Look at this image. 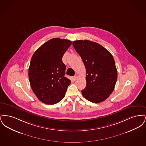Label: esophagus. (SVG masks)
<instances>
[{
    "instance_id": "34e87169",
    "label": "esophagus",
    "mask_w": 146,
    "mask_h": 146,
    "mask_svg": "<svg viewBox=\"0 0 146 146\" xmlns=\"http://www.w3.org/2000/svg\"><path fill=\"white\" fill-rule=\"evenodd\" d=\"M78 77L77 76H74V77H73V79H74V80L75 81L78 79Z\"/></svg>"
}]
</instances>
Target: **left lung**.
I'll list each match as a JSON object with an SVG mask.
<instances>
[{
	"mask_svg": "<svg viewBox=\"0 0 146 146\" xmlns=\"http://www.w3.org/2000/svg\"><path fill=\"white\" fill-rule=\"evenodd\" d=\"M86 71V86L82 90L86 100L93 103L106 100L114 89L117 70L111 54L100 44L88 40L72 43Z\"/></svg>",
	"mask_w": 146,
	"mask_h": 146,
	"instance_id": "8db88e82",
	"label": "left lung"
}]
</instances>
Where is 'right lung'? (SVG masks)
<instances>
[{"instance_id":"add662e5","label":"right lung","mask_w":146,"mask_h":146,"mask_svg":"<svg viewBox=\"0 0 146 146\" xmlns=\"http://www.w3.org/2000/svg\"><path fill=\"white\" fill-rule=\"evenodd\" d=\"M72 44L67 39L52 38L35 51L28 76L32 89L44 104H56L64 97L70 80L64 76L62 57Z\"/></svg>"}]
</instances>
